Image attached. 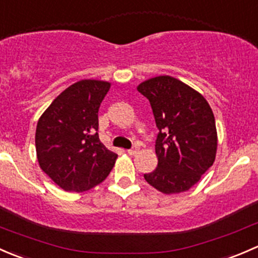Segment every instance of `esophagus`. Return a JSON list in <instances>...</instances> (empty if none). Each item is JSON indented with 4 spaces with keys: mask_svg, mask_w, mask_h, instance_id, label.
I'll return each instance as SVG.
<instances>
[{
    "mask_svg": "<svg viewBox=\"0 0 258 258\" xmlns=\"http://www.w3.org/2000/svg\"><path fill=\"white\" fill-rule=\"evenodd\" d=\"M137 151H139V148L135 147V148H131V150H127V153L132 156V155H135V153H137Z\"/></svg>",
    "mask_w": 258,
    "mask_h": 258,
    "instance_id": "obj_1",
    "label": "esophagus"
}]
</instances>
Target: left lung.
Wrapping results in <instances>:
<instances>
[{"label":"left lung","mask_w":258,"mask_h":258,"mask_svg":"<svg viewBox=\"0 0 258 258\" xmlns=\"http://www.w3.org/2000/svg\"><path fill=\"white\" fill-rule=\"evenodd\" d=\"M150 101L158 128L157 167L144 177L165 195L188 191L213 165L217 152L215 116L206 98L171 76H157L137 86Z\"/></svg>","instance_id":"left-lung-1"}]
</instances>
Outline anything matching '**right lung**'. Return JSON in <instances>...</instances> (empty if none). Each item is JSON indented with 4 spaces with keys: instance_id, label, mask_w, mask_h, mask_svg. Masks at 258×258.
<instances>
[{
    "instance_id": "1",
    "label": "right lung",
    "mask_w": 258,
    "mask_h": 258,
    "mask_svg": "<svg viewBox=\"0 0 258 258\" xmlns=\"http://www.w3.org/2000/svg\"><path fill=\"white\" fill-rule=\"evenodd\" d=\"M110 88L107 81L81 80L62 91L38 119V165L64 191L91 189L113 168L117 155L97 134L98 108Z\"/></svg>"
}]
</instances>
